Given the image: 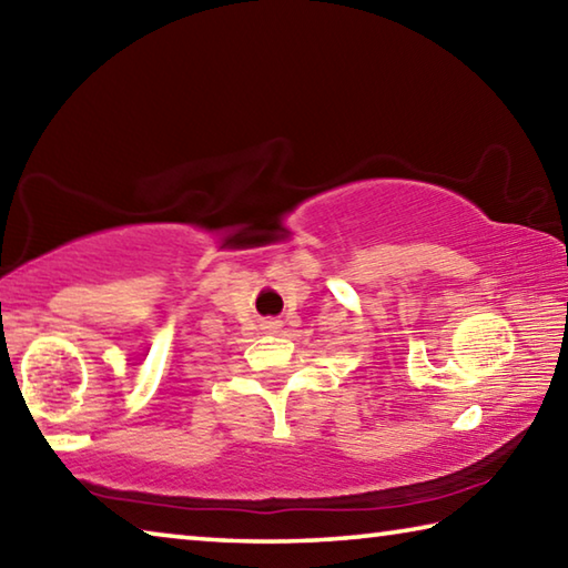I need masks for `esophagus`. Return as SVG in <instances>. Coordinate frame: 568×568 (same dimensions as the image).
Instances as JSON below:
<instances>
[{"label":"esophagus","instance_id":"34e87169","mask_svg":"<svg viewBox=\"0 0 568 568\" xmlns=\"http://www.w3.org/2000/svg\"><path fill=\"white\" fill-rule=\"evenodd\" d=\"M265 328H267V331H277V328H281V321H267Z\"/></svg>","mask_w":568,"mask_h":568}]
</instances>
